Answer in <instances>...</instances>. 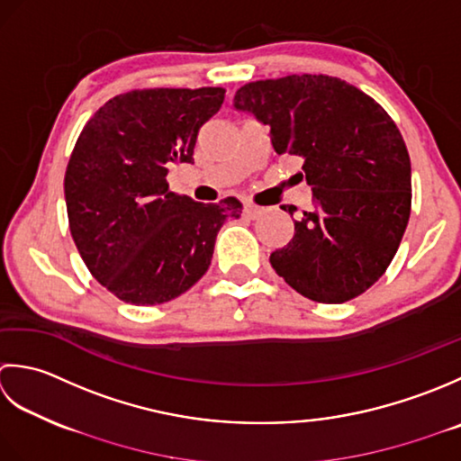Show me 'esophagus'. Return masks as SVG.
I'll return each mask as SVG.
<instances>
[{
  "label": "esophagus",
  "mask_w": 461,
  "mask_h": 461,
  "mask_svg": "<svg viewBox=\"0 0 461 461\" xmlns=\"http://www.w3.org/2000/svg\"><path fill=\"white\" fill-rule=\"evenodd\" d=\"M242 212L247 214V217H250V219H257V217H260V214H262V209H260V206L250 204V203H244Z\"/></svg>",
  "instance_id": "esophagus-1"
}]
</instances>
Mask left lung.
<instances>
[{
	"label": "left lung",
	"mask_w": 461,
	"mask_h": 461,
	"mask_svg": "<svg viewBox=\"0 0 461 461\" xmlns=\"http://www.w3.org/2000/svg\"><path fill=\"white\" fill-rule=\"evenodd\" d=\"M234 109L270 129L278 155L304 158L312 209L270 265L296 293L340 304L366 293L396 255L411 206V165L392 117L358 87L328 75L247 83ZM294 214L296 206H283Z\"/></svg>",
	"instance_id": "8db88e82"
}]
</instances>
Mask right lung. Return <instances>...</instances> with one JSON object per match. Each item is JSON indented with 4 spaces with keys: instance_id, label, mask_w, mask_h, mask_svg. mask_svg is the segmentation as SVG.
<instances>
[{
    "instance_id": "1",
    "label": "right lung",
    "mask_w": 461,
    "mask_h": 461,
    "mask_svg": "<svg viewBox=\"0 0 461 461\" xmlns=\"http://www.w3.org/2000/svg\"><path fill=\"white\" fill-rule=\"evenodd\" d=\"M222 87L137 89L109 99L75 143L65 171L71 237L89 272L119 300L163 304L211 267L217 232L239 219L234 196L194 203L168 191L167 173L191 163L196 135Z\"/></svg>"
}]
</instances>
